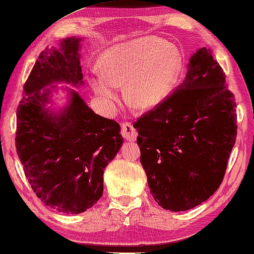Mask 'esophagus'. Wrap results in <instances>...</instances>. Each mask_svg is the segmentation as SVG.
Wrapping results in <instances>:
<instances>
[{"label": "esophagus", "mask_w": 254, "mask_h": 254, "mask_svg": "<svg viewBox=\"0 0 254 254\" xmlns=\"http://www.w3.org/2000/svg\"><path fill=\"white\" fill-rule=\"evenodd\" d=\"M121 133H122L123 138L128 140V141H135L136 136H138V132H136L134 127L128 122L123 124L122 128H121Z\"/></svg>", "instance_id": "1"}]
</instances>
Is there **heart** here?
<instances>
[{"mask_svg": "<svg viewBox=\"0 0 254 254\" xmlns=\"http://www.w3.org/2000/svg\"><path fill=\"white\" fill-rule=\"evenodd\" d=\"M102 67L90 69L88 81L100 104L111 111L127 83V96L139 108H152L170 97L178 83L183 59L166 40L146 36L108 48Z\"/></svg>", "mask_w": 254, "mask_h": 254, "instance_id": "1", "label": "heart"}]
</instances>
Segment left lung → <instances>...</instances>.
Returning a JSON list of instances; mask_svg holds the SVG:
<instances>
[{
    "label": "left lung",
    "instance_id": "1",
    "mask_svg": "<svg viewBox=\"0 0 254 254\" xmlns=\"http://www.w3.org/2000/svg\"><path fill=\"white\" fill-rule=\"evenodd\" d=\"M225 81L210 50L199 48L178 89L133 124L148 187L166 210L199 206L224 179L237 133L235 98Z\"/></svg>",
    "mask_w": 254,
    "mask_h": 254
}]
</instances>
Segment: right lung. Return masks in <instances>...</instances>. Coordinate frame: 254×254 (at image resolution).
<instances>
[{
	"mask_svg": "<svg viewBox=\"0 0 254 254\" xmlns=\"http://www.w3.org/2000/svg\"><path fill=\"white\" fill-rule=\"evenodd\" d=\"M82 38L60 40L39 55L17 111V154L36 195L46 206L76 215L102 198L104 170L123 144L120 126L91 110L75 89L82 87ZM66 92L59 106L53 93Z\"/></svg>",
	"mask_w": 254,
	"mask_h": 254,
	"instance_id": "1",
	"label": "right lung"
}]
</instances>
